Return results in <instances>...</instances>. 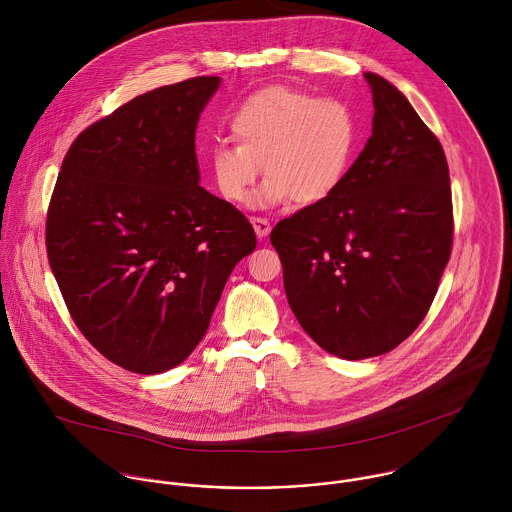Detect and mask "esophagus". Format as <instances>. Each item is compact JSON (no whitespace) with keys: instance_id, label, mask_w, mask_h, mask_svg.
<instances>
[{"instance_id":"esophagus-1","label":"esophagus","mask_w":512,"mask_h":512,"mask_svg":"<svg viewBox=\"0 0 512 512\" xmlns=\"http://www.w3.org/2000/svg\"><path fill=\"white\" fill-rule=\"evenodd\" d=\"M250 222H252L254 232H256V236H258V238H266V236L270 234V230H272L270 220L260 219V217H252Z\"/></svg>"}]
</instances>
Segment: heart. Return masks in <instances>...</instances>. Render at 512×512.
Returning a JSON list of instances; mask_svg holds the SVG:
<instances>
[{"mask_svg": "<svg viewBox=\"0 0 512 512\" xmlns=\"http://www.w3.org/2000/svg\"><path fill=\"white\" fill-rule=\"evenodd\" d=\"M232 142L207 151V169L220 197L246 201L260 163L268 175L250 199L256 209L295 199L301 207L329 201L343 185L359 144L353 108L288 86H268L244 98L228 120Z\"/></svg>", "mask_w": 512, "mask_h": 512, "instance_id": "heart-1", "label": "heart"}]
</instances>
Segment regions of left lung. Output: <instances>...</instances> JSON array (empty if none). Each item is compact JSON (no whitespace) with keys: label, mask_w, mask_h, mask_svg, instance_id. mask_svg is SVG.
<instances>
[{"label":"left lung","mask_w":512,"mask_h":512,"mask_svg":"<svg viewBox=\"0 0 512 512\" xmlns=\"http://www.w3.org/2000/svg\"><path fill=\"white\" fill-rule=\"evenodd\" d=\"M365 78L372 136L341 189L270 234L299 325L347 361L384 355L414 333L436 297L453 236L438 138L394 84Z\"/></svg>","instance_id":"1"}]
</instances>
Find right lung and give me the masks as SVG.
I'll use <instances>...</instances> for the list:
<instances>
[{
  "mask_svg": "<svg viewBox=\"0 0 512 512\" xmlns=\"http://www.w3.org/2000/svg\"><path fill=\"white\" fill-rule=\"evenodd\" d=\"M220 76L136 96L73 142L47 213V254L76 327L138 374L181 365L256 234L199 187L195 132Z\"/></svg>",
  "mask_w": 512,
  "mask_h": 512,
  "instance_id": "1",
  "label": "right lung"
}]
</instances>
